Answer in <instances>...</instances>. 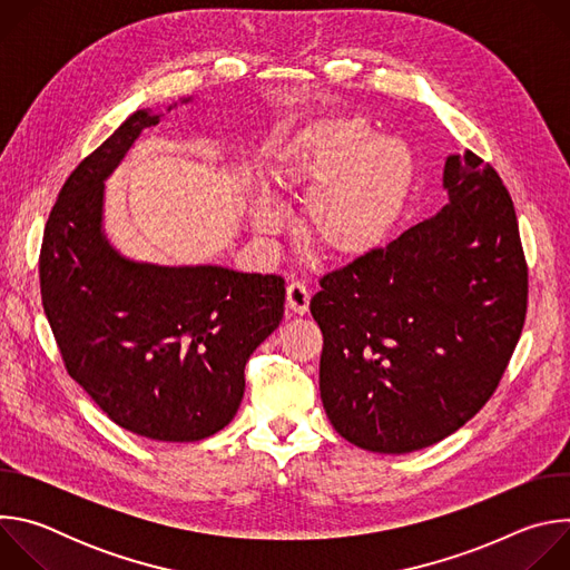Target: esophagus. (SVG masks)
Segmentation results:
<instances>
[{
    "label": "esophagus",
    "mask_w": 570,
    "mask_h": 570,
    "mask_svg": "<svg viewBox=\"0 0 570 570\" xmlns=\"http://www.w3.org/2000/svg\"><path fill=\"white\" fill-rule=\"evenodd\" d=\"M308 302H311V291L304 282L295 279L288 284L286 288V308L291 313H297V315H304L308 311Z\"/></svg>",
    "instance_id": "obj_1"
}]
</instances>
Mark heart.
Masks as SVG:
<instances>
[{
	"instance_id": "1",
	"label": "heart",
	"mask_w": 570,
	"mask_h": 570,
	"mask_svg": "<svg viewBox=\"0 0 570 570\" xmlns=\"http://www.w3.org/2000/svg\"><path fill=\"white\" fill-rule=\"evenodd\" d=\"M273 183L304 191V232L313 246L336 259H358L392 236L409 205L415 159L405 141L379 137L363 119L315 126L286 141L273 159ZM255 223L264 232L282 225L275 198H255Z\"/></svg>"
}]
</instances>
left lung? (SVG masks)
Returning a JSON list of instances; mask_svg holds the SVG:
<instances>
[{
	"label": "left lung",
	"instance_id": "1",
	"mask_svg": "<svg viewBox=\"0 0 570 570\" xmlns=\"http://www.w3.org/2000/svg\"><path fill=\"white\" fill-rule=\"evenodd\" d=\"M449 205L320 279V396L334 429L411 453L464 426L497 392L528 313L510 191L471 150L444 167Z\"/></svg>",
	"mask_w": 570,
	"mask_h": 570
}]
</instances>
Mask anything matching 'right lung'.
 <instances>
[{
  "label": "right lung",
  "mask_w": 570,
  "mask_h": 570,
  "mask_svg": "<svg viewBox=\"0 0 570 570\" xmlns=\"http://www.w3.org/2000/svg\"><path fill=\"white\" fill-rule=\"evenodd\" d=\"M157 121L137 110L65 180L45 225L40 293L67 374L115 424L196 442L236 415L286 288L279 275L135 264L108 246L104 180Z\"/></svg>",
  "instance_id": "1"
}]
</instances>
